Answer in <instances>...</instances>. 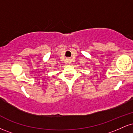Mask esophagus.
Returning <instances> with one entry per match:
<instances>
[{"mask_svg":"<svg viewBox=\"0 0 133 133\" xmlns=\"http://www.w3.org/2000/svg\"><path fill=\"white\" fill-rule=\"evenodd\" d=\"M70 61H71V60H70L69 59H68V62H70Z\"/></svg>","mask_w":133,"mask_h":133,"instance_id":"obj_1","label":"esophagus"}]
</instances>
